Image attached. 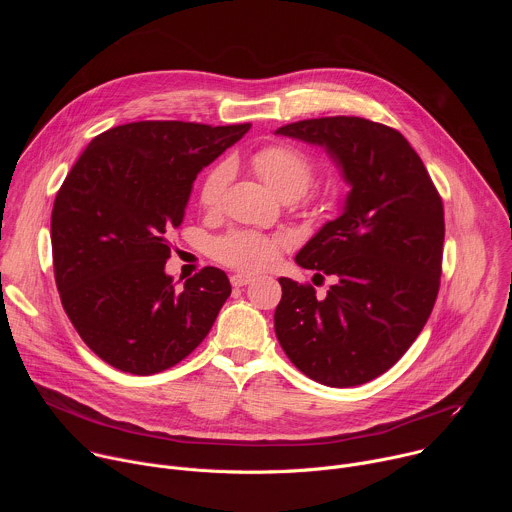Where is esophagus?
Instances as JSON below:
<instances>
[{"mask_svg": "<svg viewBox=\"0 0 512 512\" xmlns=\"http://www.w3.org/2000/svg\"><path fill=\"white\" fill-rule=\"evenodd\" d=\"M251 281H253V277L247 275V273H235V275H231L233 287H243V285H249Z\"/></svg>", "mask_w": 512, "mask_h": 512, "instance_id": "34e87169", "label": "esophagus"}]
</instances>
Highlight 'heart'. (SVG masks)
Segmentation results:
<instances>
[{
    "instance_id": "obj_1",
    "label": "heart",
    "mask_w": 512,
    "mask_h": 512,
    "mask_svg": "<svg viewBox=\"0 0 512 512\" xmlns=\"http://www.w3.org/2000/svg\"><path fill=\"white\" fill-rule=\"evenodd\" d=\"M251 164L261 180L283 200L300 198L312 184V162L289 145H267L253 154ZM231 180L229 164L214 166L202 180L200 204L204 208H216L223 200L227 184ZM279 249V239L253 231H233L210 243V255L225 265L257 271L267 267Z\"/></svg>"
}]
</instances>
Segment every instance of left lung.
I'll return each mask as SVG.
<instances>
[{
	"mask_svg": "<svg viewBox=\"0 0 512 512\" xmlns=\"http://www.w3.org/2000/svg\"><path fill=\"white\" fill-rule=\"evenodd\" d=\"M320 145L350 192L296 255L332 275L326 298L279 277L275 334L287 358L326 387H356L389 371L425 326L440 289L444 204L421 158L395 129L362 117H322L275 131Z\"/></svg>",
	"mask_w": 512,
	"mask_h": 512,
	"instance_id": "left-lung-1",
	"label": "left lung"
}]
</instances>
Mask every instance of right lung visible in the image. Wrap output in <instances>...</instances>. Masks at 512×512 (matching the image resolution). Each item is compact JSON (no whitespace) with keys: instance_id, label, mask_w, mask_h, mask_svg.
Wrapping results in <instances>:
<instances>
[{"instance_id":"1","label":"right lung","mask_w":512,"mask_h":512,"mask_svg":"<svg viewBox=\"0 0 512 512\" xmlns=\"http://www.w3.org/2000/svg\"><path fill=\"white\" fill-rule=\"evenodd\" d=\"M137 121L97 135L60 186L50 221L62 308L85 344L131 375L162 373L210 332L231 296L225 271L204 267L176 287L168 237L198 172L247 131Z\"/></svg>"}]
</instances>
